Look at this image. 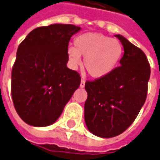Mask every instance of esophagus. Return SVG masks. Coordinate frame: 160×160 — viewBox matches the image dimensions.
Returning a JSON list of instances; mask_svg holds the SVG:
<instances>
[{"label": "esophagus", "instance_id": "esophagus-1", "mask_svg": "<svg viewBox=\"0 0 160 160\" xmlns=\"http://www.w3.org/2000/svg\"><path fill=\"white\" fill-rule=\"evenodd\" d=\"M84 85H85V80L82 78V80H81V82H80V88H83L84 87Z\"/></svg>", "mask_w": 160, "mask_h": 160}]
</instances>
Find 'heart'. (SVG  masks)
I'll list each match as a JSON object with an SVG mask.
<instances>
[{"instance_id":"1","label":"heart","mask_w":160,"mask_h":160,"mask_svg":"<svg viewBox=\"0 0 160 160\" xmlns=\"http://www.w3.org/2000/svg\"><path fill=\"white\" fill-rule=\"evenodd\" d=\"M75 47H68V63L77 69L84 56L83 65L88 74L100 79L109 76L117 68L123 55V47L118 39L111 38L101 33L87 32L75 38Z\"/></svg>"}]
</instances>
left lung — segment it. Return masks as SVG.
I'll list each match as a JSON object with an SVG mask.
<instances>
[{
    "label": "left lung",
    "mask_w": 160,
    "mask_h": 160,
    "mask_svg": "<svg viewBox=\"0 0 160 160\" xmlns=\"http://www.w3.org/2000/svg\"><path fill=\"white\" fill-rule=\"evenodd\" d=\"M120 67L104 78L85 82L84 121L89 131L102 138L116 137L129 127L145 102L151 76L147 57L122 35Z\"/></svg>",
    "instance_id": "left-lung-1"
}]
</instances>
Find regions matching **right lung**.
<instances>
[{
  "label": "right lung",
  "instance_id": "1",
  "mask_svg": "<svg viewBox=\"0 0 160 160\" xmlns=\"http://www.w3.org/2000/svg\"><path fill=\"white\" fill-rule=\"evenodd\" d=\"M81 27L53 23L34 29L18 47L11 95L18 115L33 127L54 123L81 78L67 67L68 42Z\"/></svg>",
  "mask_w": 160,
  "mask_h": 160
}]
</instances>
